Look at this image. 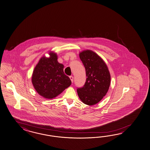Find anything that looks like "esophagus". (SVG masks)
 Wrapping results in <instances>:
<instances>
[{"label": "esophagus", "instance_id": "obj_1", "mask_svg": "<svg viewBox=\"0 0 150 150\" xmlns=\"http://www.w3.org/2000/svg\"><path fill=\"white\" fill-rule=\"evenodd\" d=\"M70 79V80L71 81V82L73 83V76H69Z\"/></svg>", "mask_w": 150, "mask_h": 150}]
</instances>
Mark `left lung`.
Wrapping results in <instances>:
<instances>
[{
  "instance_id": "left-lung-1",
  "label": "left lung",
  "mask_w": 150,
  "mask_h": 150,
  "mask_svg": "<svg viewBox=\"0 0 150 150\" xmlns=\"http://www.w3.org/2000/svg\"><path fill=\"white\" fill-rule=\"evenodd\" d=\"M86 74L83 87L77 88L81 100L88 105H94L101 101L108 91L110 75L106 63L94 52L85 50L80 54Z\"/></svg>"
}]
</instances>
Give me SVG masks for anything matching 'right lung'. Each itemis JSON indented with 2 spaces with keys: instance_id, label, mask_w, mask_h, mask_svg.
<instances>
[{
  "instance_id": "1",
  "label": "right lung",
  "mask_w": 150,
  "mask_h": 150,
  "mask_svg": "<svg viewBox=\"0 0 150 150\" xmlns=\"http://www.w3.org/2000/svg\"><path fill=\"white\" fill-rule=\"evenodd\" d=\"M49 58L40 59L33 70L32 83L37 92L45 98L52 99L60 94L71 83L63 71L64 66L57 62L55 53Z\"/></svg>"
}]
</instances>
